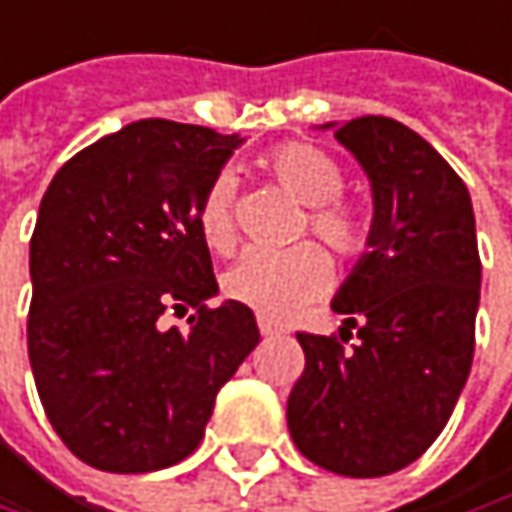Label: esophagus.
<instances>
[{"mask_svg": "<svg viewBox=\"0 0 512 512\" xmlns=\"http://www.w3.org/2000/svg\"><path fill=\"white\" fill-rule=\"evenodd\" d=\"M257 328H260V334H263V337H275V334H278V325H275L272 319H266V316H260V319H257Z\"/></svg>", "mask_w": 512, "mask_h": 512, "instance_id": "obj_1", "label": "esophagus"}]
</instances>
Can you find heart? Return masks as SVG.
<instances>
[{
	"label": "heart",
	"mask_w": 512,
	"mask_h": 512,
	"mask_svg": "<svg viewBox=\"0 0 512 512\" xmlns=\"http://www.w3.org/2000/svg\"><path fill=\"white\" fill-rule=\"evenodd\" d=\"M272 178L307 210V228L337 255H357L366 246V222L354 208L340 202L343 172L325 152L290 143L269 155ZM199 231L213 252L228 255L237 246L234 184L228 175L210 181L199 205ZM331 263L316 246L287 252H246L225 272L228 299L246 304L266 319H287L299 313L328 287Z\"/></svg>",
	"instance_id": "obj_1"
}]
</instances>
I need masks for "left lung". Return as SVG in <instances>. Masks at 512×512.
I'll list each match as a JSON object with an SVG mask.
<instances>
[{
    "mask_svg": "<svg viewBox=\"0 0 512 512\" xmlns=\"http://www.w3.org/2000/svg\"><path fill=\"white\" fill-rule=\"evenodd\" d=\"M372 187L366 255L331 307L337 337L299 334L304 372L287 428L334 475L381 478L419 460L466 387L481 302L472 199L440 152L390 117L325 122Z\"/></svg>",
    "mask_w": 512,
    "mask_h": 512,
    "instance_id": "obj_1",
    "label": "left lung"
}]
</instances>
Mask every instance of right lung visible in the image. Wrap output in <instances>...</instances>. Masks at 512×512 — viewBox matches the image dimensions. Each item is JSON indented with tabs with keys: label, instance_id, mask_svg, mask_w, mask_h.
Masks as SVG:
<instances>
[{
	"label": "right lung",
	"instance_id": "right-lung-1",
	"mask_svg": "<svg viewBox=\"0 0 512 512\" xmlns=\"http://www.w3.org/2000/svg\"><path fill=\"white\" fill-rule=\"evenodd\" d=\"M246 140L140 119L52 178L31 237L28 360L58 437L93 469L158 472L205 437L219 387L260 343L222 302L199 205ZM191 331L163 329L166 309Z\"/></svg>",
	"mask_w": 512,
	"mask_h": 512
}]
</instances>
